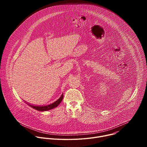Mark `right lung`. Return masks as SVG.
<instances>
[{"label": "right lung", "mask_w": 147, "mask_h": 147, "mask_svg": "<svg viewBox=\"0 0 147 147\" xmlns=\"http://www.w3.org/2000/svg\"><path fill=\"white\" fill-rule=\"evenodd\" d=\"M63 94H62L61 95V96L55 102H54L53 103L48 105H44V106H36V105H31L29 103H28L27 104L28 105H30V107H31L32 108H33L34 109L39 111H47L52 109H53L56 107H57L59 105L60 103V102H61V100H63Z\"/></svg>", "instance_id": "1"}]
</instances>
